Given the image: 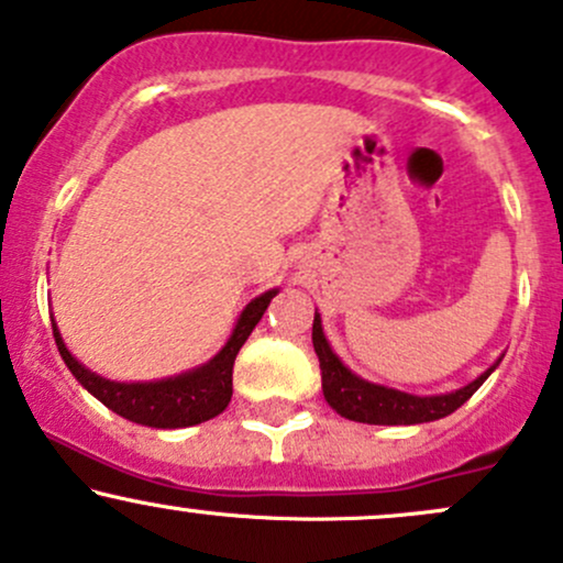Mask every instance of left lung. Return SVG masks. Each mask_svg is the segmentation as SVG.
<instances>
[{
  "label": "left lung",
  "instance_id": "obj_1",
  "mask_svg": "<svg viewBox=\"0 0 563 563\" xmlns=\"http://www.w3.org/2000/svg\"><path fill=\"white\" fill-rule=\"evenodd\" d=\"M312 344L314 352H318L320 374H323V395L331 409L339 417L366 424H422L449 417L489 379V374L503 361L499 357L494 366L486 368L481 376H475L471 385L460 387V390L443 395H413L395 390V387L376 385V382H368L355 372H350L339 361L336 352L331 350L329 339L323 333V320H320L318 312H314L312 320Z\"/></svg>",
  "mask_w": 563,
  "mask_h": 563
}]
</instances>
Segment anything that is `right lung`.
I'll return each instance as SVG.
<instances>
[{
    "mask_svg": "<svg viewBox=\"0 0 563 563\" xmlns=\"http://www.w3.org/2000/svg\"><path fill=\"white\" fill-rule=\"evenodd\" d=\"M272 296H277V288H269V291H264L262 296H256V299H251L249 305H245V310L240 312L227 344L216 352L211 361L202 363V366L197 368H189V372L184 374L165 376V379L154 382H114L107 379V376H98L71 355L69 347L64 344L58 325H55V320L53 336L55 344H58L60 357H64V363L74 374V379H77L92 398L101 400L107 409L131 419L135 424H146V428H191V424H200L219 417V413L230 406L234 357H238L245 339L251 336V331L256 329V323L262 320Z\"/></svg>",
    "mask_w": 563,
    "mask_h": 563,
    "instance_id": "right-lung-1",
    "label": "right lung"
}]
</instances>
